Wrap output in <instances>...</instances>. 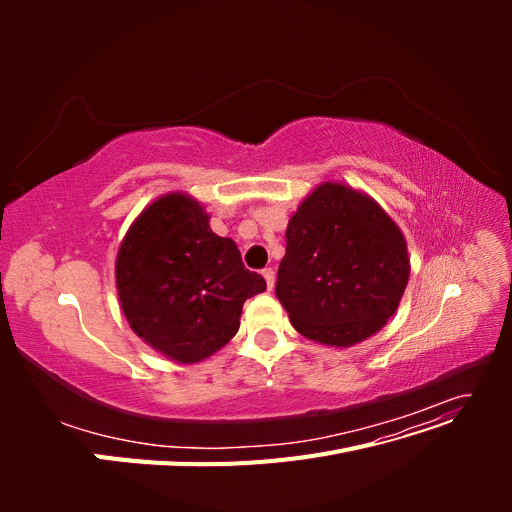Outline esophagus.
<instances>
[{
  "instance_id": "34e87169",
  "label": "esophagus",
  "mask_w": 512,
  "mask_h": 512,
  "mask_svg": "<svg viewBox=\"0 0 512 512\" xmlns=\"http://www.w3.org/2000/svg\"><path fill=\"white\" fill-rule=\"evenodd\" d=\"M262 277H265V282H267V290H273V286H275V271L273 269H265V271H262Z\"/></svg>"
}]
</instances>
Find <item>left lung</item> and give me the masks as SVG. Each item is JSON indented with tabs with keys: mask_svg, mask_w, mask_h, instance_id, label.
<instances>
[{
	"mask_svg": "<svg viewBox=\"0 0 512 512\" xmlns=\"http://www.w3.org/2000/svg\"><path fill=\"white\" fill-rule=\"evenodd\" d=\"M408 277L406 237L391 215L352 185L322 181L290 215L275 294L303 337L350 348L397 312Z\"/></svg>",
	"mask_w": 512,
	"mask_h": 512,
	"instance_id": "1",
	"label": "left lung"
}]
</instances>
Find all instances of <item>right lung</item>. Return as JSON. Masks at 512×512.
<instances>
[{"label": "right lung", "mask_w": 512, "mask_h": 512, "mask_svg": "<svg viewBox=\"0 0 512 512\" xmlns=\"http://www.w3.org/2000/svg\"><path fill=\"white\" fill-rule=\"evenodd\" d=\"M211 215L185 192L149 203L128 228L115 282L130 329L168 361L209 359L239 331L245 299L267 290L237 243L218 237Z\"/></svg>", "instance_id": "obj_1"}]
</instances>
